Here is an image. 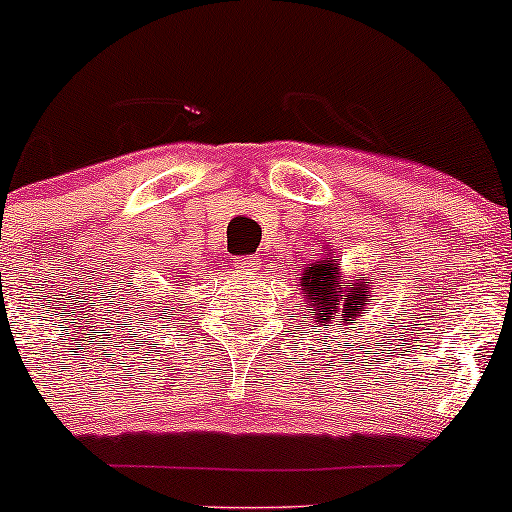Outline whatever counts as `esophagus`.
<instances>
[{
    "instance_id": "esophagus-1",
    "label": "esophagus",
    "mask_w": 512,
    "mask_h": 512,
    "mask_svg": "<svg viewBox=\"0 0 512 512\" xmlns=\"http://www.w3.org/2000/svg\"><path fill=\"white\" fill-rule=\"evenodd\" d=\"M233 267L238 269L240 274H252V269L257 267V260L252 255H243V257H233Z\"/></svg>"
}]
</instances>
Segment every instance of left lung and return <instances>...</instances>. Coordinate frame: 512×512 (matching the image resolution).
<instances>
[{
	"instance_id": "left-lung-1",
	"label": "left lung",
	"mask_w": 512,
	"mask_h": 512,
	"mask_svg": "<svg viewBox=\"0 0 512 512\" xmlns=\"http://www.w3.org/2000/svg\"><path fill=\"white\" fill-rule=\"evenodd\" d=\"M294 277L301 286L303 311L311 318L313 330L323 333V345H328V333H340L362 313L364 303L372 301V279H340L338 262L330 255L303 265Z\"/></svg>"
}]
</instances>
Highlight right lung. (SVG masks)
<instances>
[{
  "label": "right lung",
  "instance_id": "1",
  "mask_svg": "<svg viewBox=\"0 0 512 512\" xmlns=\"http://www.w3.org/2000/svg\"><path fill=\"white\" fill-rule=\"evenodd\" d=\"M179 279L184 282V272H179ZM143 311H148L145 316H162L165 311H170V301L162 303V306H153V301H148V303H143ZM136 316H140V313H136ZM150 320H155V318H140V323H150ZM145 330H148V328H143V333H145Z\"/></svg>",
  "mask_w": 512,
  "mask_h": 512
}]
</instances>
